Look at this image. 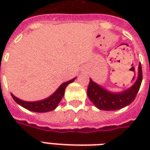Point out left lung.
I'll return each instance as SVG.
<instances>
[{
  "instance_id": "8db88e82",
  "label": "left lung",
  "mask_w": 150,
  "mask_h": 150,
  "mask_svg": "<svg viewBox=\"0 0 150 150\" xmlns=\"http://www.w3.org/2000/svg\"><path fill=\"white\" fill-rule=\"evenodd\" d=\"M142 81V64L138 67V77L132 87L120 93H112L95 83L90 79L88 87V96L101 110L114 111L129 105L135 100Z\"/></svg>"
}]
</instances>
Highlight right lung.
I'll use <instances>...</instances> for the list:
<instances>
[{
	"mask_svg": "<svg viewBox=\"0 0 150 150\" xmlns=\"http://www.w3.org/2000/svg\"><path fill=\"white\" fill-rule=\"evenodd\" d=\"M75 80V79H73L71 80L66 82L64 83H62L58 90L54 93V94L47 98L46 100H43L41 101H37V102H26V101L21 100L20 99L15 97L14 96L11 94L12 97L14 100L18 104H20L25 108H26L28 110L32 111V112H50V111H53L55 108L58 104L62 100V98L64 96V91L67 88V86Z\"/></svg>",
	"mask_w": 150,
	"mask_h": 150,
	"instance_id": "obj_1",
	"label": "right lung"
}]
</instances>
